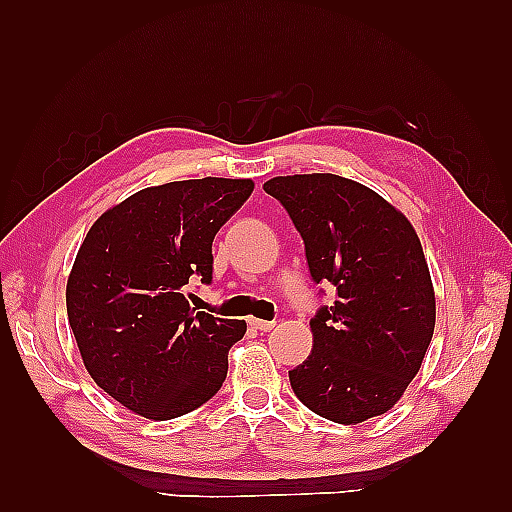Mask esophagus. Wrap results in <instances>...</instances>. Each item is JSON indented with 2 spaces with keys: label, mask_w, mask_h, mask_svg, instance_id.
<instances>
[{
  "label": "esophagus",
  "mask_w": 512,
  "mask_h": 512,
  "mask_svg": "<svg viewBox=\"0 0 512 512\" xmlns=\"http://www.w3.org/2000/svg\"><path fill=\"white\" fill-rule=\"evenodd\" d=\"M250 328H255L259 332H270L275 328V321H262V319H250Z\"/></svg>",
  "instance_id": "obj_1"
}]
</instances>
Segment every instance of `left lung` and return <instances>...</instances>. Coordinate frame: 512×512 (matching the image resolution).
I'll use <instances>...</instances> for the list:
<instances>
[{
    "mask_svg": "<svg viewBox=\"0 0 512 512\" xmlns=\"http://www.w3.org/2000/svg\"><path fill=\"white\" fill-rule=\"evenodd\" d=\"M264 191L301 233L312 279L336 286L310 319L312 352L290 369L292 391L339 424L380 416L418 374L436 328L416 231L376 191L334 173L279 176Z\"/></svg>",
    "mask_w": 512,
    "mask_h": 512,
    "instance_id": "left-lung-1",
    "label": "left lung"
}]
</instances>
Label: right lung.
Masks as SVG:
<instances>
[{
	"label": "right lung",
	"instance_id": "add662e5",
	"mask_svg": "<svg viewBox=\"0 0 512 512\" xmlns=\"http://www.w3.org/2000/svg\"><path fill=\"white\" fill-rule=\"evenodd\" d=\"M253 180L167 182L129 195L85 235L65 288L94 383L149 420L184 416L220 391L244 321L195 312L187 284L213 279V237Z\"/></svg>",
	"mask_w": 512,
	"mask_h": 512
}]
</instances>
